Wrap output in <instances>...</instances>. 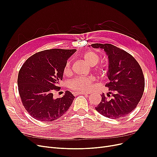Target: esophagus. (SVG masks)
Here are the masks:
<instances>
[{
  "mask_svg": "<svg viewBox=\"0 0 157 157\" xmlns=\"http://www.w3.org/2000/svg\"><path fill=\"white\" fill-rule=\"evenodd\" d=\"M73 94H74V95H75V96L78 95H88L89 93H86V92H74Z\"/></svg>",
  "mask_w": 157,
  "mask_h": 157,
  "instance_id": "1",
  "label": "esophagus"
}]
</instances>
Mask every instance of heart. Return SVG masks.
Here are the masks:
<instances>
[{"label": "heart", "instance_id": "heart-1", "mask_svg": "<svg viewBox=\"0 0 157 157\" xmlns=\"http://www.w3.org/2000/svg\"><path fill=\"white\" fill-rule=\"evenodd\" d=\"M82 57L84 60V61L88 65L94 66L96 65L98 61H99L100 57L96 52L88 50L85 52ZM98 72L100 74H104V71L102 67H99L98 69ZM71 72V64L69 62L66 63L65 67L63 69V73L65 75H68ZM93 81V79L92 78L89 77H77L74 78L72 81L69 82V86L70 88L72 90H76L78 92H88L91 88L92 83Z\"/></svg>", "mask_w": 157, "mask_h": 157}]
</instances>
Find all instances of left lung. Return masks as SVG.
Instances as JSON below:
<instances>
[{"label":"left lung","instance_id":"obj_1","mask_svg":"<svg viewBox=\"0 0 157 157\" xmlns=\"http://www.w3.org/2000/svg\"><path fill=\"white\" fill-rule=\"evenodd\" d=\"M89 46L104 49L109 60L107 77L109 82L105 86L111 92L101 95V102L95 109L107 118L125 117L136 108L144 92L141 67L130 54L114 45L95 43Z\"/></svg>","mask_w":157,"mask_h":157}]
</instances>
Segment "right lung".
Instances as JSON below:
<instances>
[{"instance_id":"obj_1","label":"right lung","mask_w":157,"mask_h":157,"mask_svg":"<svg viewBox=\"0 0 157 157\" xmlns=\"http://www.w3.org/2000/svg\"><path fill=\"white\" fill-rule=\"evenodd\" d=\"M76 49H52L35 53L25 61L18 76V91L24 108L41 121L60 118L71 105L74 97L69 91L62 98H54L59 90L67 60Z\"/></svg>"}]
</instances>
